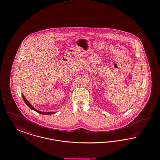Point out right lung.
<instances>
[{
	"label": "right lung",
	"mask_w": 160,
	"mask_h": 160,
	"mask_svg": "<svg viewBox=\"0 0 160 160\" xmlns=\"http://www.w3.org/2000/svg\"><path fill=\"white\" fill-rule=\"evenodd\" d=\"M22 97H23V100H24V102H25V103L26 104V105L28 106L30 108H31L32 110H34L35 112H38V113H40V114H45V115H50V114H53L54 113H56V112H42V111H39L38 110H36L35 108H34V107L32 106V105L29 102L28 100H27V99L25 98L24 97V95L22 94Z\"/></svg>",
	"instance_id": "obj_1"
}]
</instances>
